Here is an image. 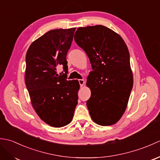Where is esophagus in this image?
Instances as JSON below:
<instances>
[{
    "label": "esophagus",
    "instance_id": "esophagus-1",
    "mask_svg": "<svg viewBox=\"0 0 160 160\" xmlns=\"http://www.w3.org/2000/svg\"><path fill=\"white\" fill-rule=\"evenodd\" d=\"M78 82H79V84L80 87H82L84 84V79H80L78 80Z\"/></svg>",
    "mask_w": 160,
    "mask_h": 160
}]
</instances>
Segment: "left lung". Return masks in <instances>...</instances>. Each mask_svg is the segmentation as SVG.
Returning a JSON list of instances; mask_svg holds the SVG:
<instances>
[{"mask_svg": "<svg viewBox=\"0 0 160 160\" xmlns=\"http://www.w3.org/2000/svg\"><path fill=\"white\" fill-rule=\"evenodd\" d=\"M74 40L92 66L87 81L91 91L87 102L91 118L101 126L114 124L127 108L133 84L127 46L120 35L103 25L78 28Z\"/></svg>", "mask_w": 160, "mask_h": 160, "instance_id": "8db88e82", "label": "left lung"}]
</instances>
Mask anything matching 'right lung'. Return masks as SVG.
Segmentation results:
<instances>
[{"label": "right lung", "instance_id": "right-lung-1", "mask_svg": "<svg viewBox=\"0 0 160 160\" xmlns=\"http://www.w3.org/2000/svg\"><path fill=\"white\" fill-rule=\"evenodd\" d=\"M75 30H51L33 41L26 54L25 84L32 107L40 118L53 127L69 124L78 104L79 82L67 80L66 57ZM60 66L65 71L60 76L56 71Z\"/></svg>", "mask_w": 160, "mask_h": 160}]
</instances>
